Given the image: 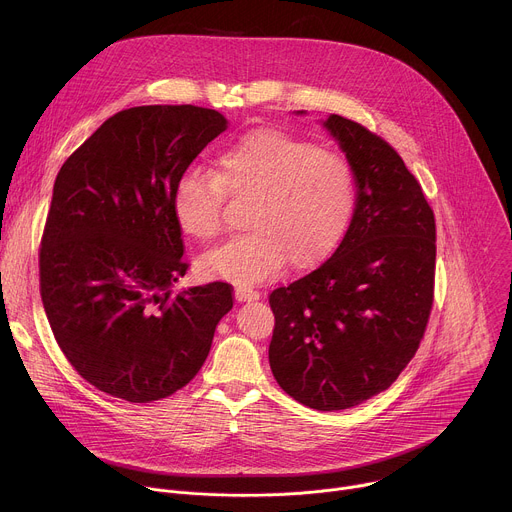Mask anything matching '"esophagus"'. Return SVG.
<instances>
[{
	"label": "esophagus",
	"mask_w": 512,
	"mask_h": 512,
	"mask_svg": "<svg viewBox=\"0 0 512 512\" xmlns=\"http://www.w3.org/2000/svg\"><path fill=\"white\" fill-rule=\"evenodd\" d=\"M235 298H237V302H255V300L261 298V294H259V291L251 289V287H237Z\"/></svg>",
	"instance_id": "esophagus-1"
}]
</instances>
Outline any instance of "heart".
Returning <instances> with one entry per match:
<instances>
[{
    "instance_id": "heart-1",
    "label": "heart",
    "mask_w": 512,
    "mask_h": 512,
    "mask_svg": "<svg viewBox=\"0 0 512 512\" xmlns=\"http://www.w3.org/2000/svg\"><path fill=\"white\" fill-rule=\"evenodd\" d=\"M227 198L251 200L249 233L200 261L206 277L259 285L291 259L306 269L342 241L354 212V172L340 154L283 129H253L216 158L214 172L188 170L176 184L172 210L196 241L223 233Z\"/></svg>"
}]
</instances>
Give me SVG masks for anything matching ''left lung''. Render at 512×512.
<instances>
[{
    "instance_id": "8db88e82",
    "label": "left lung",
    "mask_w": 512,
    "mask_h": 512,
    "mask_svg": "<svg viewBox=\"0 0 512 512\" xmlns=\"http://www.w3.org/2000/svg\"><path fill=\"white\" fill-rule=\"evenodd\" d=\"M324 127L356 182V208L334 255L271 291V373L318 411L389 389L415 356L433 306L435 218L421 184L377 133L340 115Z\"/></svg>"
}]
</instances>
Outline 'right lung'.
I'll use <instances>...</instances> for the list:
<instances>
[{"label": "right lung", "instance_id": "obj_1", "mask_svg": "<svg viewBox=\"0 0 512 512\" xmlns=\"http://www.w3.org/2000/svg\"><path fill=\"white\" fill-rule=\"evenodd\" d=\"M227 119L194 105L109 117L60 168L40 243V296L75 371L129 403L166 399L204 364L233 285L186 275L178 180Z\"/></svg>", "mask_w": 512, "mask_h": 512}]
</instances>
